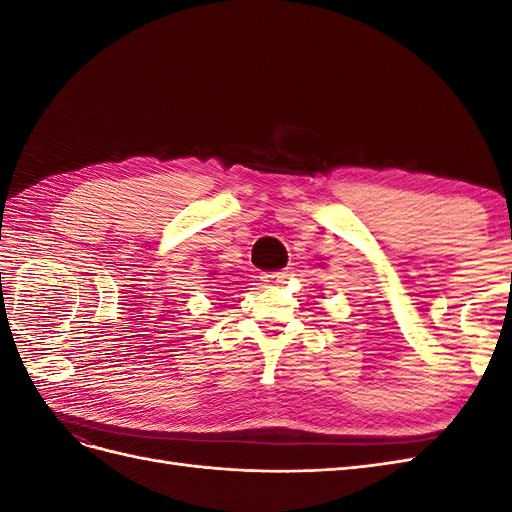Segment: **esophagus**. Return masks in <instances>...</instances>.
I'll return each mask as SVG.
<instances>
[{
    "instance_id": "1",
    "label": "esophagus",
    "mask_w": 512,
    "mask_h": 512,
    "mask_svg": "<svg viewBox=\"0 0 512 512\" xmlns=\"http://www.w3.org/2000/svg\"><path fill=\"white\" fill-rule=\"evenodd\" d=\"M288 277V271H271V273H262L260 280L265 284H282Z\"/></svg>"
}]
</instances>
